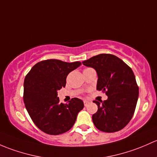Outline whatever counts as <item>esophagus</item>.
<instances>
[{"label":"esophagus","instance_id":"esophagus-1","mask_svg":"<svg viewBox=\"0 0 157 157\" xmlns=\"http://www.w3.org/2000/svg\"><path fill=\"white\" fill-rule=\"evenodd\" d=\"M90 103L89 101H87V100H85V101H84V104H85V106H88V103Z\"/></svg>","mask_w":157,"mask_h":157}]
</instances>
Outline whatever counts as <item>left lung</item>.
Masks as SVG:
<instances>
[{
	"label": "left lung",
	"mask_w": 157,
	"mask_h": 157,
	"mask_svg": "<svg viewBox=\"0 0 157 157\" xmlns=\"http://www.w3.org/2000/svg\"><path fill=\"white\" fill-rule=\"evenodd\" d=\"M98 74L97 90L107 95L106 101L93 102L98 109L92 116L95 127L104 132L121 130L130 122L138 99V87L133 71L112 54H102L82 62Z\"/></svg>",
	"instance_id": "8db88e82"
}]
</instances>
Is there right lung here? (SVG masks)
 <instances>
[{
	"label": "right lung",
	"instance_id": "obj_1",
	"mask_svg": "<svg viewBox=\"0 0 157 157\" xmlns=\"http://www.w3.org/2000/svg\"><path fill=\"white\" fill-rule=\"evenodd\" d=\"M81 65L80 62L47 59L35 64L25 76V108L35 125L48 135H57L69 131L83 109V101L78 98H72L64 104L57 97L58 90L66 86L68 74Z\"/></svg>",
	"mask_w": 157,
	"mask_h": 157
}]
</instances>
